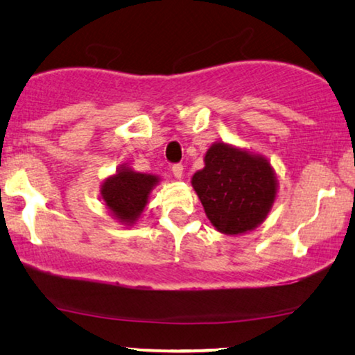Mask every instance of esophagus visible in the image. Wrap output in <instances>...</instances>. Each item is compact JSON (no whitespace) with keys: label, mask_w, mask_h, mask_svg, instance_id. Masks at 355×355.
Wrapping results in <instances>:
<instances>
[{"label":"esophagus","mask_w":355,"mask_h":355,"mask_svg":"<svg viewBox=\"0 0 355 355\" xmlns=\"http://www.w3.org/2000/svg\"><path fill=\"white\" fill-rule=\"evenodd\" d=\"M171 171H173V174H174V178L181 179V178H182V173H184V166H182L181 163H176V164H173Z\"/></svg>","instance_id":"obj_1"}]
</instances>
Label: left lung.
I'll return each instance as SVG.
<instances>
[{"instance_id":"8db88e82","label":"left lung","mask_w":355,"mask_h":355,"mask_svg":"<svg viewBox=\"0 0 355 355\" xmlns=\"http://www.w3.org/2000/svg\"><path fill=\"white\" fill-rule=\"evenodd\" d=\"M208 220L220 232L241 234L260 225L276 197V178L261 157L223 142L205 155V168L192 176Z\"/></svg>"}]
</instances>
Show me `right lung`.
<instances>
[{
	"label": "right lung",
	"mask_w": 355,
	"mask_h": 355,
	"mask_svg": "<svg viewBox=\"0 0 355 355\" xmlns=\"http://www.w3.org/2000/svg\"><path fill=\"white\" fill-rule=\"evenodd\" d=\"M157 182V176L123 168L103 182L101 197L118 220L132 225L144 211L148 193Z\"/></svg>",
	"instance_id": "right-lung-1"
}]
</instances>
